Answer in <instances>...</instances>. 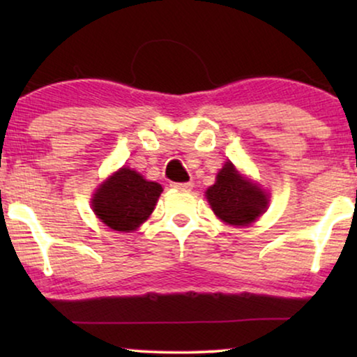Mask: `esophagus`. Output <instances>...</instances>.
<instances>
[{
  "instance_id": "34e87169",
  "label": "esophagus",
  "mask_w": 357,
  "mask_h": 357,
  "mask_svg": "<svg viewBox=\"0 0 357 357\" xmlns=\"http://www.w3.org/2000/svg\"><path fill=\"white\" fill-rule=\"evenodd\" d=\"M170 187L175 188V190H180V192H190V190L193 188V183L192 182H183V183H170Z\"/></svg>"
}]
</instances>
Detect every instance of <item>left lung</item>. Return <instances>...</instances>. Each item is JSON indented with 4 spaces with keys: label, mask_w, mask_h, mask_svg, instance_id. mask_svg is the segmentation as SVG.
Returning a JSON list of instances; mask_svg holds the SVG:
<instances>
[{
    "label": "left lung",
    "mask_w": 357,
    "mask_h": 357,
    "mask_svg": "<svg viewBox=\"0 0 357 357\" xmlns=\"http://www.w3.org/2000/svg\"><path fill=\"white\" fill-rule=\"evenodd\" d=\"M206 198L221 221L248 226L266 208V195L243 178L231 162L219 170L216 183L206 190Z\"/></svg>",
    "instance_id": "8db88e82"
}]
</instances>
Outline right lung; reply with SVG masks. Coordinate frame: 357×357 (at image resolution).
<instances>
[{"label": "right lung", "instance_id": "1", "mask_svg": "<svg viewBox=\"0 0 357 357\" xmlns=\"http://www.w3.org/2000/svg\"><path fill=\"white\" fill-rule=\"evenodd\" d=\"M162 187L148 182L138 172L121 167L100 185L92 199L97 218L120 232L135 231L153 213Z\"/></svg>", "mask_w": 357, "mask_h": 357}]
</instances>
